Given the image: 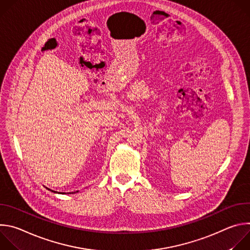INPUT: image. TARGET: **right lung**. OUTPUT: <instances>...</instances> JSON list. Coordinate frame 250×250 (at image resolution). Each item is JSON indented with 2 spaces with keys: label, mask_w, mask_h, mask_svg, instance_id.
<instances>
[{
  "label": "right lung",
  "mask_w": 250,
  "mask_h": 250,
  "mask_svg": "<svg viewBox=\"0 0 250 250\" xmlns=\"http://www.w3.org/2000/svg\"><path fill=\"white\" fill-rule=\"evenodd\" d=\"M46 188V187H45ZM47 190H49V191H51V192H53V193H57V192H55V191H53V190H50V189H48V188H46ZM75 193H78V191H76V192H72V193H68V194H75ZM58 194H61V193H58ZM63 194V193H62ZM64 194H66V193H64Z\"/></svg>",
  "instance_id": "1"
}]
</instances>
